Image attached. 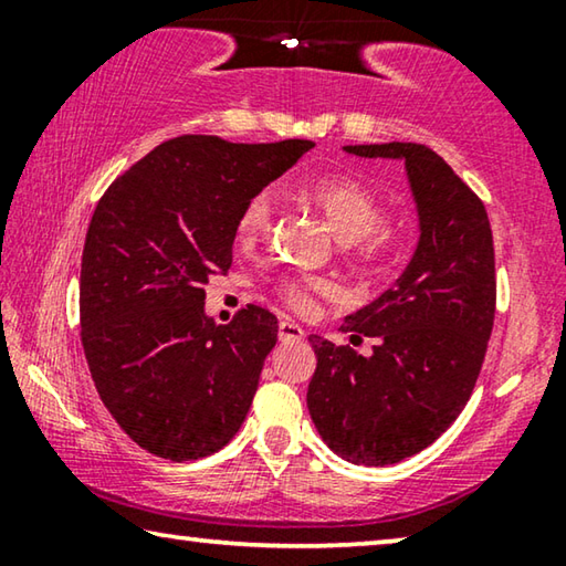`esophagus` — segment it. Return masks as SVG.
I'll return each mask as SVG.
<instances>
[{
    "instance_id": "obj_1",
    "label": "esophagus",
    "mask_w": 566,
    "mask_h": 566,
    "mask_svg": "<svg viewBox=\"0 0 566 566\" xmlns=\"http://www.w3.org/2000/svg\"><path fill=\"white\" fill-rule=\"evenodd\" d=\"M300 339H304V329L300 324H294L290 319L280 322V342H300Z\"/></svg>"
}]
</instances>
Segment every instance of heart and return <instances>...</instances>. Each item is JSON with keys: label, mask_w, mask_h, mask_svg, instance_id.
Listing matches in <instances>:
<instances>
[{"label": "heart", "mask_w": 566, "mask_h": 566, "mask_svg": "<svg viewBox=\"0 0 566 566\" xmlns=\"http://www.w3.org/2000/svg\"><path fill=\"white\" fill-rule=\"evenodd\" d=\"M312 202L327 219L334 237L342 244H349L352 254L361 262H371L385 252V207L371 191L357 179L349 177H322L310 187ZM274 199L270 191H256L249 197L237 219V242L254 244L266 234L272 224ZM280 292L294 310H312L314 294L332 292V284L324 280H286Z\"/></svg>", "instance_id": "1"}]
</instances>
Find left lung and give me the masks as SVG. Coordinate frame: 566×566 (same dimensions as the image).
<instances>
[{"label":"left lung","mask_w":566,"mask_h":566,"mask_svg":"<svg viewBox=\"0 0 566 566\" xmlns=\"http://www.w3.org/2000/svg\"><path fill=\"white\" fill-rule=\"evenodd\" d=\"M344 151L405 161L419 242L395 286L344 317L352 344L377 339L369 357L312 334L306 407L334 454L387 467L432 444L472 397L494 324V242L482 199L437 151L411 142Z\"/></svg>","instance_id":"1"}]
</instances>
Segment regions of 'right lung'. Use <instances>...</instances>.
<instances>
[{
	"mask_svg": "<svg viewBox=\"0 0 566 566\" xmlns=\"http://www.w3.org/2000/svg\"><path fill=\"white\" fill-rule=\"evenodd\" d=\"M312 147L185 134L114 179L94 209L80 276L82 347L104 407L147 452L202 459L242 427L280 324L256 304L217 324L205 284L232 266L249 197Z\"/></svg>",
	"mask_w": 566,
	"mask_h": 566,
	"instance_id": "add662e5",
	"label": "right lung"
}]
</instances>
